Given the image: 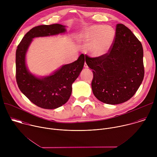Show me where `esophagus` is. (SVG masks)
Listing matches in <instances>:
<instances>
[{
    "label": "esophagus",
    "mask_w": 157,
    "mask_h": 157,
    "mask_svg": "<svg viewBox=\"0 0 157 157\" xmlns=\"http://www.w3.org/2000/svg\"><path fill=\"white\" fill-rule=\"evenodd\" d=\"M84 68H88V66H87V64H86V63H84Z\"/></svg>",
    "instance_id": "obj_1"
}]
</instances>
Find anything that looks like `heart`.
<instances>
[{"label":"heart","instance_id":"heart-1","mask_svg":"<svg viewBox=\"0 0 157 157\" xmlns=\"http://www.w3.org/2000/svg\"><path fill=\"white\" fill-rule=\"evenodd\" d=\"M89 52L94 57H102L113 48L116 39V31L109 25H93L84 30L80 36Z\"/></svg>","mask_w":157,"mask_h":157}]
</instances>
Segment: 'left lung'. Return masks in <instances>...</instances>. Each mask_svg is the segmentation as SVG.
I'll use <instances>...</instances> for the list:
<instances>
[{"instance_id":"obj_1","label":"left lung","mask_w":157,"mask_h":157,"mask_svg":"<svg viewBox=\"0 0 157 157\" xmlns=\"http://www.w3.org/2000/svg\"><path fill=\"white\" fill-rule=\"evenodd\" d=\"M142 43L124 24H118L113 48L105 56L85 55L93 70L92 90L95 97L108 104H121L136 94L144 77Z\"/></svg>"}]
</instances>
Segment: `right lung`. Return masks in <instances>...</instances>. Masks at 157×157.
<instances>
[{"label": "right lung", "mask_w": 157, "mask_h": 157, "mask_svg": "<svg viewBox=\"0 0 157 157\" xmlns=\"http://www.w3.org/2000/svg\"><path fill=\"white\" fill-rule=\"evenodd\" d=\"M65 32V26L58 24L33 27L25 35L16 50L15 76L18 88L32 102L43 109H56L68 101L72 92V84L83 68L84 55L81 54L76 61L63 66L50 76L38 78L28 71L25 54L33 38Z\"/></svg>", "instance_id": "1"}]
</instances>
